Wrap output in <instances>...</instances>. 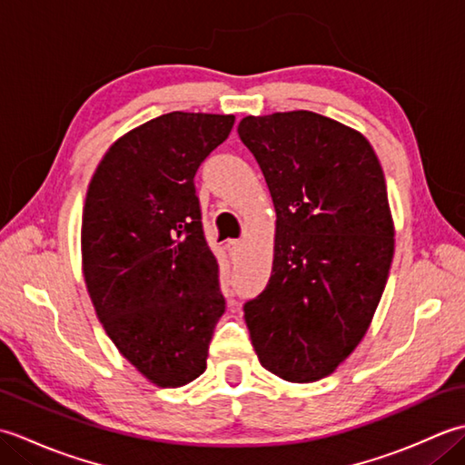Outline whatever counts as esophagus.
<instances>
[{"mask_svg":"<svg viewBox=\"0 0 465 465\" xmlns=\"http://www.w3.org/2000/svg\"><path fill=\"white\" fill-rule=\"evenodd\" d=\"M240 248H242V242L240 240H230V242H227V252H230V255L238 253Z\"/></svg>","mask_w":465,"mask_h":465,"instance_id":"1","label":"esophagus"}]
</instances>
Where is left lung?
<instances>
[{"instance_id":"left-lung-1","label":"left lung","mask_w":465,"mask_h":465,"mask_svg":"<svg viewBox=\"0 0 465 465\" xmlns=\"http://www.w3.org/2000/svg\"><path fill=\"white\" fill-rule=\"evenodd\" d=\"M278 220L272 278L243 305L260 363L293 383L330 375L370 328L393 258L383 170L365 137L313 112L243 117Z\"/></svg>"}]
</instances>
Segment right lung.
Returning <instances> with one entry per match:
<instances>
[{
	"mask_svg": "<svg viewBox=\"0 0 465 465\" xmlns=\"http://www.w3.org/2000/svg\"><path fill=\"white\" fill-rule=\"evenodd\" d=\"M233 122L155 117L107 150L85 195L82 258L95 313L124 358L160 388L200 378L225 312L193 177Z\"/></svg>",
	"mask_w": 465,
	"mask_h": 465,
	"instance_id": "add662e5",
	"label": "right lung"
}]
</instances>
